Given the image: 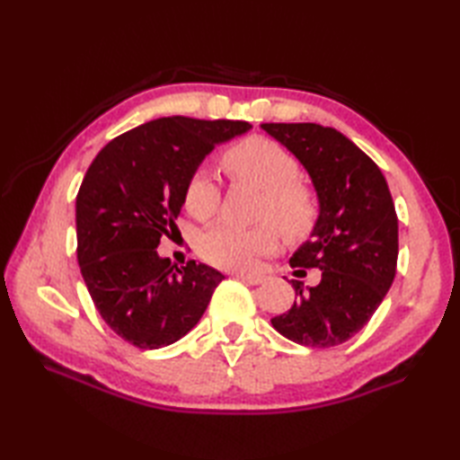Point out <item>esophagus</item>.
<instances>
[{"label":"esophagus","instance_id":"esophagus-1","mask_svg":"<svg viewBox=\"0 0 460 460\" xmlns=\"http://www.w3.org/2000/svg\"><path fill=\"white\" fill-rule=\"evenodd\" d=\"M235 277L243 282H247V285H261V282L265 280V277L262 275H245V272H237Z\"/></svg>","mask_w":460,"mask_h":460}]
</instances>
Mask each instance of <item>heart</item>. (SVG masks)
Returning a JSON list of instances; mask_svg holds the SVG:
<instances>
[{"label": "heart", "instance_id": "heart-1", "mask_svg": "<svg viewBox=\"0 0 460 460\" xmlns=\"http://www.w3.org/2000/svg\"><path fill=\"white\" fill-rule=\"evenodd\" d=\"M223 165L233 178L265 190L261 217L272 219L290 239H300L314 229L320 215L316 191L298 181V162L280 144L262 136H251L223 154ZM221 199L215 175L199 168L185 185L183 201L195 219H209ZM279 245V231L270 221L255 227L219 221L199 239L201 257L215 267L247 270L259 257L269 255Z\"/></svg>", "mask_w": 460, "mask_h": 460}]
</instances>
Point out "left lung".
Instances as JSON below:
<instances>
[{
	"mask_svg": "<svg viewBox=\"0 0 460 460\" xmlns=\"http://www.w3.org/2000/svg\"><path fill=\"white\" fill-rule=\"evenodd\" d=\"M261 128L305 165L320 203L312 235L290 257V267L320 269L322 279L306 288L292 280L298 298L270 322L300 346H340L367 324L395 279L399 237L392 193L376 162L336 128L314 122Z\"/></svg>",
	"mask_w": 460,
	"mask_h": 460,
	"instance_id": "obj_1",
	"label": "left lung"
}]
</instances>
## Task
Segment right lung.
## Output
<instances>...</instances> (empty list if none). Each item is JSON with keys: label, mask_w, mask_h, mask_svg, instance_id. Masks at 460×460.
Wrapping results in <instances>:
<instances>
[{"label": "right lung", "mask_w": 460, "mask_h": 460, "mask_svg": "<svg viewBox=\"0 0 460 460\" xmlns=\"http://www.w3.org/2000/svg\"><path fill=\"white\" fill-rule=\"evenodd\" d=\"M243 120L168 116L116 136L76 193V259L96 310L122 340L158 349L198 324L225 279L203 262L178 269L158 255L181 211L191 173Z\"/></svg>", "instance_id": "right-lung-1"}]
</instances>
